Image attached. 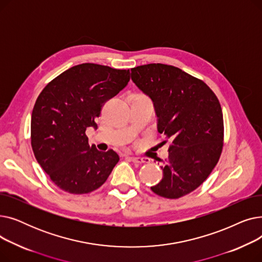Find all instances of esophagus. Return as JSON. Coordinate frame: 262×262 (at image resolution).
Segmentation results:
<instances>
[{"instance_id": "esophagus-1", "label": "esophagus", "mask_w": 262, "mask_h": 262, "mask_svg": "<svg viewBox=\"0 0 262 262\" xmlns=\"http://www.w3.org/2000/svg\"><path fill=\"white\" fill-rule=\"evenodd\" d=\"M129 159L135 162V163H144V162H148V159L146 158H142V157H134V156H130Z\"/></svg>"}]
</instances>
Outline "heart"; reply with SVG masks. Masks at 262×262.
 I'll list each match as a JSON object with an SVG mask.
<instances>
[{"instance_id": "b5f03b06", "label": "heart", "mask_w": 262, "mask_h": 262, "mask_svg": "<svg viewBox=\"0 0 262 262\" xmlns=\"http://www.w3.org/2000/svg\"><path fill=\"white\" fill-rule=\"evenodd\" d=\"M138 98H141V99H146V98H145V96H143V95H139V96H138Z\"/></svg>"}]
</instances>
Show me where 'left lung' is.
Returning a JSON list of instances; mask_svg holds the SVG:
<instances>
[{
	"instance_id": "1",
	"label": "left lung",
	"mask_w": 262,
	"mask_h": 262,
	"mask_svg": "<svg viewBox=\"0 0 262 262\" xmlns=\"http://www.w3.org/2000/svg\"><path fill=\"white\" fill-rule=\"evenodd\" d=\"M132 80L152 100L157 130L170 142L156 194L180 199L212 172L223 147V114L212 90L180 68L149 63L132 69Z\"/></svg>"
}]
</instances>
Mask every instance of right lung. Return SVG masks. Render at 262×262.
Wrapping results in <instances>:
<instances>
[{"label": "right lung", "instance_id": "right-lung-1", "mask_svg": "<svg viewBox=\"0 0 262 262\" xmlns=\"http://www.w3.org/2000/svg\"><path fill=\"white\" fill-rule=\"evenodd\" d=\"M129 70L81 63L62 72L41 91L31 120L32 147L38 163L61 190L84 194L100 188L119 161L113 149L90 146L86 129L106 101L125 88Z\"/></svg>", "mask_w": 262, "mask_h": 262}]
</instances>
